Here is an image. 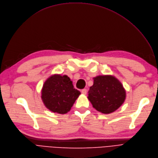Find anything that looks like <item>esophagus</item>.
Listing matches in <instances>:
<instances>
[{
  "label": "esophagus",
  "instance_id": "34e87169",
  "mask_svg": "<svg viewBox=\"0 0 158 158\" xmlns=\"http://www.w3.org/2000/svg\"><path fill=\"white\" fill-rule=\"evenodd\" d=\"M81 93L82 94H86V93H87V89H83L82 90H81Z\"/></svg>",
  "mask_w": 158,
  "mask_h": 158
}]
</instances>
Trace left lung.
Listing matches in <instances>:
<instances>
[{"label":"left lung","mask_w":158,"mask_h":158,"mask_svg":"<svg viewBox=\"0 0 158 158\" xmlns=\"http://www.w3.org/2000/svg\"><path fill=\"white\" fill-rule=\"evenodd\" d=\"M126 97V90L121 81L114 76L108 74L93 78L87 98L94 109L110 114L123 105Z\"/></svg>","instance_id":"obj_1"}]
</instances>
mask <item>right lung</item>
Wrapping results in <instances>:
<instances>
[{"label": "right lung", "mask_w": 158, "mask_h": 158, "mask_svg": "<svg viewBox=\"0 0 158 158\" xmlns=\"http://www.w3.org/2000/svg\"><path fill=\"white\" fill-rule=\"evenodd\" d=\"M81 93L74 88L67 75L54 74L44 82L41 99L46 108L54 113L65 114L71 110Z\"/></svg>", "instance_id": "1"}]
</instances>
